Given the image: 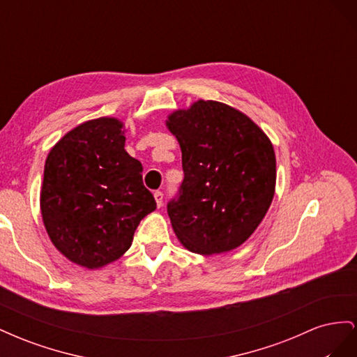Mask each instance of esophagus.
<instances>
[{
    "label": "esophagus",
    "mask_w": 357,
    "mask_h": 357,
    "mask_svg": "<svg viewBox=\"0 0 357 357\" xmlns=\"http://www.w3.org/2000/svg\"><path fill=\"white\" fill-rule=\"evenodd\" d=\"M153 197H155V201H156L158 207H162V204H164V193L158 190V192L153 193Z\"/></svg>",
    "instance_id": "1"
}]
</instances>
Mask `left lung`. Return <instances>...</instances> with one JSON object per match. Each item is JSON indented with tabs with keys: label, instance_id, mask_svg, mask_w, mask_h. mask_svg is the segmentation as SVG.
I'll list each match as a JSON object with an SVG mask.
<instances>
[{
	"label": "left lung",
	"instance_id": "8db88e82",
	"mask_svg": "<svg viewBox=\"0 0 357 357\" xmlns=\"http://www.w3.org/2000/svg\"><path fill=\"white\" fill-rule=\"evenodd\" d=\"M185 178L168 215L177 238L198 255L240 247L265 218L275 190V153L250 117L199 100L168 116Z\"/></svg>",
	"mask_w": 357,
	"mask_h": 357
}]
</instances>
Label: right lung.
I'll return each mask as SVG.
<instances>
[{"label":"right lung","mask_w":357,"mask_h":357,"mask_svg":"<svg viewBox=\"0 0 357 357\" xmlns=\"http://www.w3.org/2000/svg\"><path fill=\"white\" fill-rule=\"evenodd\" d=\"M123 123L100 117L75 126L49 152L40 195L50 240L71 262L95 269L121 257L156 208L143 165L125 150Z\"/></svg>","instance_id":"right-lung-1"}]
</instances>
